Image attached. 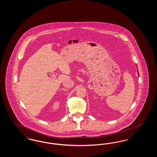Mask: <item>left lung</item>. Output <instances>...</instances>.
Here are the masks:
<instances>
[{
	"label": "left lung",
	"instance_id": "obj_1",
	"mask_svg": "<svg viewBox=\"0 0 157 157\" xmlns=\"http://www.w3.org/2000/svg\"><path fill=\"white\" fill-rule=\"evenodd\" d=\"M136 67H137V66H136ZM138 74H139V72H138Z\"/></svg>",
	"mask_w": 157,
	"mask_h": 157
}]
</instances>
